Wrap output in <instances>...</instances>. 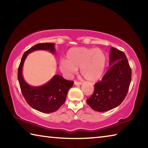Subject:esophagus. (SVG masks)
<instances>
[{
	"mask_svg": "<svg viewBox=\"0 0 148 148\" xmlns=\"http://www.w3.org/2000/svg\"><path fill=\"white\" fill-rule=\"evenodd\" d=\"M74 84L76 85V86H80V85L82 84V82H79L77 81H74Z\"/></svg>",
	"mask_w": 148,
	"mask_h": 148,
	"instance_id": "1",
	"label": "esophagus"
}]
</instances>
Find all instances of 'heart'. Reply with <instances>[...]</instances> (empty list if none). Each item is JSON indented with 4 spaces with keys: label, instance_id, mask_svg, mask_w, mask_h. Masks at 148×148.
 Listing matches in <instances>:
<instances>
[{
    "label": "heart",
    "instance_id": "heart-1",
    "mask_svg": "<svg viewBox=\"0 0 148 148\" xmlns=\"http://www.w3.org/2000/svg\"><path fill=\"white\" fill-rule=\"evenodd\" d=\"M106 64V56L102 49L73 47L66 53V59L59 62V69L68 76L76 74L77 69L85 79L96 82L102 76Z\"/></svg>",
    "mask_w": 148,
    "mask_h": 148
}]
</instances>
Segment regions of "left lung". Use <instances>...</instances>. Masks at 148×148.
Returning a JSON list of instances; mask_svg holds the SVG:
<instances>
[{
    "label": "left lung",
    "mask_w": 148,
    "mask_h": 148,
    "mask_svg": "<svg viewBox=\"0 0 148 148\" xmlns=\"http://www.w3.org/2000/svg\"><path fill=\"white\" fill-rule=\"evenodd\" d=\"M110 69L101 81L95 84L94 92L87 102L97 112H106L123 101L131 81V69L123 52L112 47Z\"/></svg>",
    "instance_id": "1"
}]
</instances>
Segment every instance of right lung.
Segmentation results:
<instances>
[{"instance_id": "add662e5", "label": "right lung", "mask_w": 148, "mask_h": 148, "mask_svg": "<svg viewBox=\"0 0 148 148\" xmlns=\"http://www.w3.org/2000/svg\"><path fill=\"white\" fill-rule=\"evenodd\" d=\"M36 50H47L52 53H56L53 43L36 44L25 52L17 74L20 88L25 99L32 108L43 113H52L64 104L69 90L73 86L74 82L65 79L61 75L57 74L42 86L34 87L27 84L22 74L23 64L28 54Z\"/></svg>"}]
</instances>
